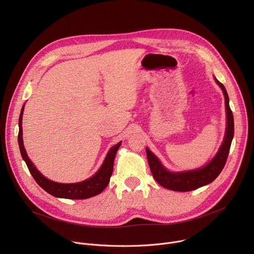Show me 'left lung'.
<instances>
[{"mask_svg": "<svg viewBox=\"0 0 254 254\" xmlns=\"http://www.w3.org/2000/svg\"><path fill=\"white\" fill-rule=\"evenodd\" d=\"M215 81L221 87L224 93L227 125L224 140L218 153L216 154L210 163L197 170L173 173L165 169L159 159L148 148L146 149L147 158L153 177L162 187L166 189L179 192H188L208 185L219 176L226 164L231 141L234 135V121L229 106V97L227 91L221 82H219L216 78Z\"/></svg>", "mask_w": 254, "mask_h": 254, "instance_id": "left-lung-1", "label": "left lung"}]
</instances>
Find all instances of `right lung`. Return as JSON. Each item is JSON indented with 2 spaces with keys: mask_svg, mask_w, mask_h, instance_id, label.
<instances>
[{
  "mask_svg": "<svg viewBox=\"0 0 254 254\" xmlns=\"http://www.w3.org/2000/svg\"><path fill=\"white\" fill-rule=\"evenodd\" d=\"M24 113V106L21 110V114L19 117V134H18V141L20 152L22 155L23 160L26 162L27 167L35 179L37 184L45 190L47 193L54 197L58 198H65V199H87L93 196H96L100 194L110 183V179L113 174L114 170V162L117 155V152L119 148L121 147L122 141L118 142L116 146H114L110 152L107 153L103 164L101 165L100 169L96 172L94 176L91 178L82 181L79 183H73V184H62V183H56L51 180H48L45 178L37 169L35 168L33 163L30 161V159L27 156V153L25 151L24 144H23V137H22V117Z\"/></svg>",
  "mask_w": 254,
  "mask_h": 254,
  "instance_id": "add662e5",
  "label": "right lung"
}]
</instances>
